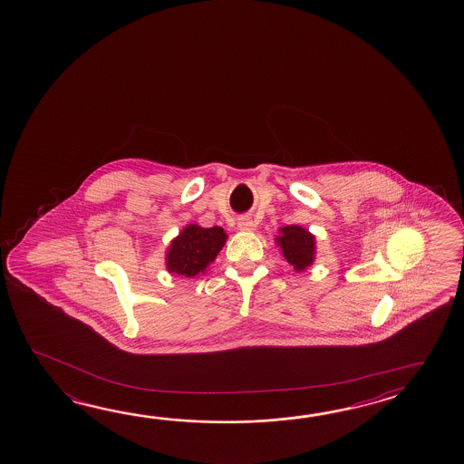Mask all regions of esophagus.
Returning a JSON list of instances; mask_svg holds the SVG:
<instances>
[{
  "label": "esophagus",
  "instance_id": "esophagus-1",
  "mask_svg": "<svg viewBox=\"0 0 464 464\" xmlns=\"http://www.w3.org/2000/svg\"><path fill=\"white\" fill-rule=\"evenodd\" d=\"M237 226H238L240 230H252V228H254V220L250 218H238V224H237Z\"/></svg>",
  "mask_w": 464,
  "mask_h": 464
}]
</instances>
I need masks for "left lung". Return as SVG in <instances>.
Here are the masks:
<instances>
[{"label": "left lung", "instance_id": "8db88e82", "mask_svg": "<svg viewBox=\"0 0 464 464\" xmlns=\"http://www.w3.org/2000/svg\"><path fill=\"white\" fill-rule=\"evenodd\" d=\"M280 236L276 242L280 244L283 256L288 264L295 266V270H304L314 260V237L308 230L298 226H286L280 228Z\"/></svg>", "mask_w": 464, "mask_h": 464}]
</instances>
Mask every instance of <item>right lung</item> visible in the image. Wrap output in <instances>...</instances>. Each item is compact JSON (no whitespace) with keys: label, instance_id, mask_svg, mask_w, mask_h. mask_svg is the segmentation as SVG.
I'll use <instances>...</instances> for the list:
<instances>
[{"label":"right lung","instance_id":"obj_1","mask_svg":"<svg viewBox=\"0 0 464 464\" xmlns=\"http://www.w3.org/2000/svg\"><path fill=\"white\" fill-rule=\"evenodd\" d=\"M224 228L188 226L168 252V270L192 278L204 272L226 244Z\"/></svg>","mask_w":464,"mask_h":464}]
</instances>
